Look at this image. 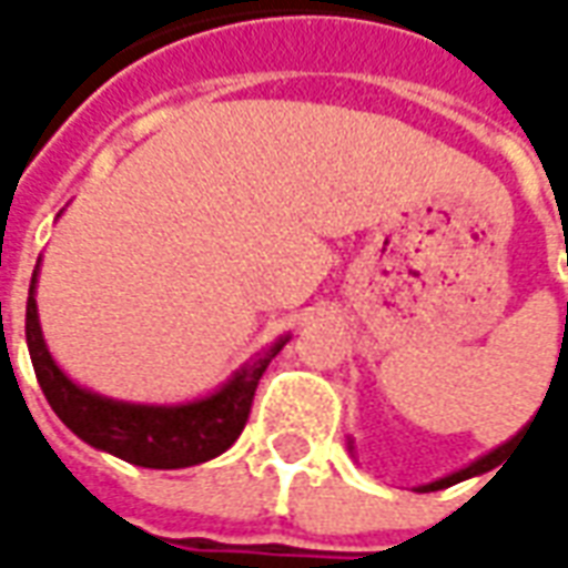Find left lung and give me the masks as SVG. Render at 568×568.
Returning a JSON list of instances; mask_svg holds the SVG:
<instances>
[{"mask_svg":"<svg viewBox=\"0 0 568 568\" xmlns=\"http://www.w3.org/2000/svg\"><path fill=\"white\" fill-rule=\"evenodd\" d=\"M566 261H568V258H566ZM566 316H568V307H566ZM566 322H568V320H566ZM520 435H524V432H520ZM514 440H517V438H511V440H508V444H501L499 450L487 453L484 459H477V463H471V465H468V468H463V471H456V475L440 477V480H435V484H426V487H419V493H435V489L453 487V484H459V480H465V477L484 475V471H489V468H496V465L501 463V453L508 450V447H511Z\"/></svg>","mask_w":568,"mask_h":568,"instance_id":"obj_1","label":"left lung"}]
</instances>
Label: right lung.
Returning <instances> with one entry per match:
<instances>
[{
    "mask_svg": "<svg viewBox=\"0 0 568 568\" xmlns=\"http://www.w3.org/2000/svg\"><path fill=\"white\" fill-rule=\"evenodd\" d=\"M32 288H36V273L27 297V346H30L36 381L42 386L48 405L54 407L57 417L81 440L142 468H187L227 450L246 428L261 374L285 346V341H280L271 349H264L252 365L234 374V381H227L219 393L194 405H124L79 389L57 368L42 341Z\"/></svg>",
    "mask_w": 568,
    "mask_h": 568,
    "instance_id": "add662e5",
    "label": "right lung"
}]
</instances>
